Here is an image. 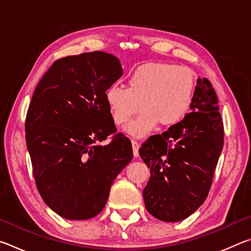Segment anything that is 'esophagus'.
Wrapping results in <instances>:
<instances>
[{"label": "esophagus", "mask_w": 251, "mask_h": 251, "mask_svg": "<svg viewBox=\"0 0 251 251\" xmlns=\"http://www.w3.org/2000/svg\"><path fill=\"white\" fill-rule=\"evenodd\" d=\"M131 146H133V152L135 157H138V150H139V144L136 141H131Z\"/></svg>", "instance_id": "34e87169"}]
</instances>
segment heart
Returning <instances> with one entry per match:
<instances>
[{"label": "heart", "mask_w": 251, "mask_h": 251, "mask_svg": "<svg viewBox=\"0 0 251 251\" xmlns=\"http://www.w3.org/2000/svg\"><path fill=\"white\" fill-rule=\"evenodd\" d=\"M194 87V75L187 67L145 63L129 72L127 87L113 84L106 88L105 100L114 122L121 126L142 109L126 130L135 137H144L158 123L172 126L181 121L192 104Z\"/></svg>", "instance_id": "obj_1"}]
</instances>
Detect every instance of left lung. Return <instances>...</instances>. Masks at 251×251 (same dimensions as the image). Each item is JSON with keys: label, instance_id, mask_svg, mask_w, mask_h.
Returning a JSON list of instances; mask_svg holds the SVG:
<instances>
[{"label": "left lung", "instance_id": "1", "mask_svg": "<svg viewBox=\"0 0 251 251\" xmlns=\"http://www.w3.org/2000/svg\"><path fill=\"white\" fill-rule=\"evenodd\" d=\"M192 113L139 148L151 168L144 188L146 209L167 223L180 222L208 196L224 146V124L218 99L208 78H198Z\"/></svg>", "mask_w": 251, "mask_h": 251}]
</instances>
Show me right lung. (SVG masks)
Returning a JSON list of instances; mask_svg holds the SVG:
<instances>
[{"instance_id": "right-lung-1", "label": "right lung", "mask_w": 251, "mask_h": 251, "mask_svg": "<svg viewBox=\"0 0 251 251\" xmlns=\"http://www.w3.org/2000/svg\"><path fill=\"white\" fill-rule=\"evenodd\" d=\"M122 74L120 59L95 50L56 59L34 91L25 120L33 176L46 205L63 218L99 215L133 158L105 100L106 88Z\"/></svg>"}]
</instances>
